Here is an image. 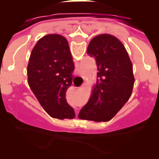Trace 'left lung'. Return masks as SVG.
I'll use <instances>...</instances> for the list:
<instances>
[{
    "mask_svg": "<svg viewBox=\"0 0 159 159\" xmlns=\"http://www.w3.org/2000/svg\"><path fill=\"white\" fill-rule=\"evenodd\" d=\"M87 53L96 61L97 83L78 117L94 122H107L131 96L134 83L133 66L123 43L108 34L93 37Z\"/></svg>",
    "mask_w": 159,
    "mask_h": 159,
    "instance_id": "1",
    "label": "left lung"
}]
</instances>
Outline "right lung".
I'll return each instance as SVG.
<instances>
[{"label": "right lung", "mask_w": 159, "mask_h": 159, "mask_svg": "<svg viewBox=\"0 0 159 159\" xmlns=\"http://www.w3.org/2000/svg\"><path fill=\"white\" fill-rule=\"evenodd\" d=\"M75 69L69 44L64 36L51 34L37 42L27 67L28 83L43 109L58 119L75 117L66 101Z\"/></svg>", "instance_id": "add662e5"}]
</instances>
